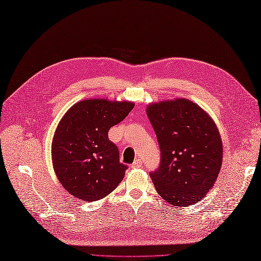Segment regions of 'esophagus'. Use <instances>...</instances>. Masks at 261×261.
Instances as JSON below:
<instances>
[{"label": "esophagus", "instance_id": "esophagus-1", "mask_svg": "<svg viewBox=\"0 0 261 261\" xmlns=\"http://www.w3.org/2000/svg\"><path fill=\"white\" fill-rule=\"evenodd\" d=\"M141 166H142V161L141 160H136L134 163L132 164L133 168H139Z\"/></svg>", "mask_w": 261, "mask_h": 261}]
</instances>
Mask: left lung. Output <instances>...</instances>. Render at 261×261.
Here are the masks:
<instances>
[{
  "label": "left lung",
  "mask_w": 261,
  "mask_h": 261,
  "mask_svg": "<svg viewBox=\"0 0 261 261\" xmlns=\"http://www.w3.org/2000/svg\"><path fill=\"white\" fill-rule=\"evenodd\" d=\"M161 148V163L149 174L157 193L169 204L186 207L199 201L217 179L222 143L214 120L185 98L147 106Z\"/></svg>",
  "instance_id": "obj_1"
}]
</instances>
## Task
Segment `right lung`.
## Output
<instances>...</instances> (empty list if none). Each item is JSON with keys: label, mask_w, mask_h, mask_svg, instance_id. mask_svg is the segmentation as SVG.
Listing matches in <instances>:
<instances>
[{"label": "right lung", "mask_w": 261, "mask_h": 261, "mask_svg": "<svg viewBox=\"0 0 261 261\" xmlns=\"http://www.w3.org/2000/svg\"><path fill=\"white\" fill-rule=\"evenodd\" d=\"M133 107L130 101L86 99L63 116L53 137L52 162L57 178L69 194L96 201L123 180L127 166L119 163V151L109 139V130Z\"/></svg>", "instance_id": "obj_1"}]
</instances>
